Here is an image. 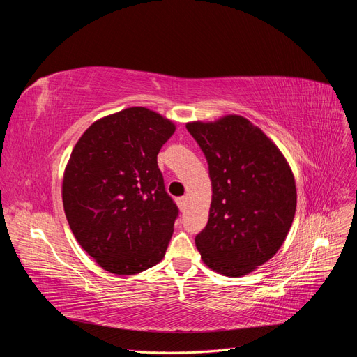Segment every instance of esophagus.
<instances>
[{
  "instance_id": "34e87169",
  "label": "esophagus",
  "mask_w": 357,
  "mask_h": 357,
  "mask_svg": "<svg viewBox=\"0 0 357 357\" xmlns=\"http://www.w3.org/2000/svg\"><path fill=\"white\" fill-rule=\"evenodd\" d=\"M186 197H180V198H177V205H178V208L183 211L186 208Z\"/></svg>"
}]
</instances>
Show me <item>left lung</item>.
I'll return each instance as SVG.
<instances>
[{
  "mask_svg": "<svg viewBox=\"0 0 357 357\" xmlns=\"http://www.w3.org/2000/svg\"><path fill=\"white\" fill-rule=\"evenodd\" d=\"M208 162V223L195 236L202 262L241 277L282 247L296 211V185L286 158L262 129L243 116L189 122Z\"/></svg>",
  "mask_w": 357,
  "mask_h": 357,
  "instance_id": "8db88e82",
  "label": "left lung"
}]
</instances>
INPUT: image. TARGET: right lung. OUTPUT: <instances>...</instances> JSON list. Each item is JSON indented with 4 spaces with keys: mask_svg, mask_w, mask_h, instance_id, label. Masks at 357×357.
<instances>
[{
    "mask_svg": "<svg viewBox=\"0 0 357 357\" xmlns=\"http://www.w3.org/2000/svg\"><path fill=\"white\" fill-rule=\"evenodd\" d=\"M176 125L146 107L93 122L74 146L62 202L83 250L105 271L132 275L165 256L178 215L158 168Z\"/></svg>",
    "mask_w": 357,
    "mask_h": 357,
    "instance_id": "obj_1",
    "label": "right lung"
}]
</instances>
